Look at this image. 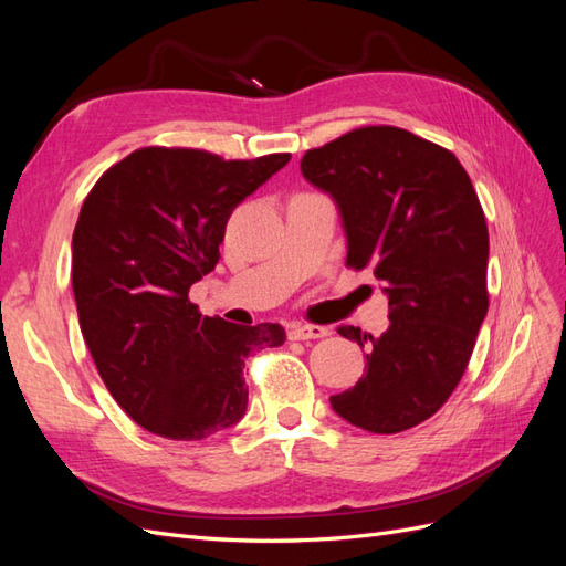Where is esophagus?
<instances>
[{
    "label": "esophagus",
    "mask_w": 566,
    "mask_h": 566,
    "mask_svg": "<svg viewBox=\"0 0 566 566\" xmlns=\"http://www.w3.org/2000/svg\"><path fill=\"white\" fill-rule=\"evenodd\" d=\"M325 335H328V328H323V325H293L287 333L290 339H318Z\"/></svg>",
    "instance_id": "esophagus-1"
}]
</instances>
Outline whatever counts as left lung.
I'll return each instance as SVG.
<instances>
[{
    "mask_svg": "<svg viewBox=\"0 0 566 566\" xmlns=\"http://www.w3.org/2000/svg\"><path fill=\"white\" fill-rule=\"evenodd\" d=\"M302 175L331 193L347 233V266L373 269L389 328L373 337L366 373L331 397L339 418L375 434L410 430L449 401L489 310V229L451 150L401 127H358L304 153Z\"/></svg>",
    "mask_w": 566,
    "mask_h": 566,
    "instance_id": "obj_1",
    "label": "left lung"
}]
</instances>
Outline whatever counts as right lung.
Returning a JSON list of instances; mask_svg holds the SVG:
<instances>
[{
  "instance_id": "add662e5",
  "label": "right lung",
  "mask_w": 566,
  "mask_h": 566,
  "mask_svg": "<svg viewBox=\"0 0 566 566\" xmlns=\"http://www.w3.org/2000/svg\"><path fill=\"white\" fill-rule=\"evenodd\" d=\"M290 160L146 146L106 169L73 233V293L101 380L144 430L208 439L243 418L245 358L279 323L202 316L188 290L217 266L231 212Z\"/></svg>"
}]
</instances>
